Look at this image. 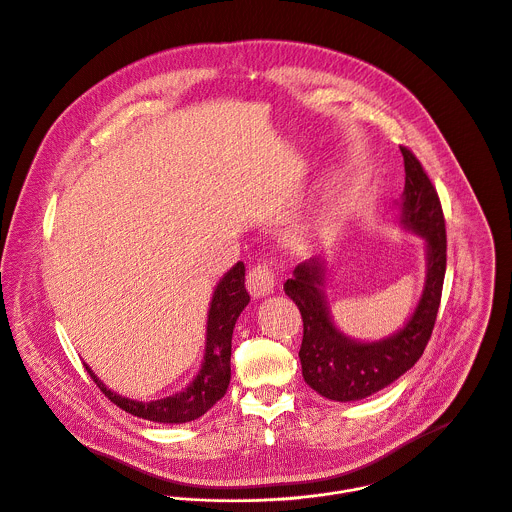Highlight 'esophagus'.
<instances>
[{"label":"esophagus","instance_id":"34e87169","mask_svg":"<svg viewBox=\"0 0 512 512\" xmlns=\"http://www.w3.org/2000/svg\"><path fill=\"white\" fill-rule=\"evenodd\" d=\"M275 289V275L267 263H257L247 275V291L253 299H263Z\"/></svg>","mask_w":512,"mask_h":512}]
</instances>
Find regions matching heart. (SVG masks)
<instances>
[{
	"instance_id": "b5f03b06",
	"label": "heart",
	"mask_w": 512,
	"mask_h": 512,
	"mask_svg": "<svg viewBox=\"0 0 512 512\" xmlns=\"http://www.w3.org/2000/svg\"><path fill=\"white\" fill-rule=\"evenodd\" d=\"M326 229H328V219H326V215H320L318 219H314L312 223H308L307 227H303V229L293 237V245L301 249V247H307L310 243L322 241L324 235H326Z\"/></svg>"
}]
</instances>
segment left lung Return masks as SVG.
<instances>
[{
	"label": "left lung",
	"mask_w": 512,
	"mask_h": 512,
	"mask_svg": "<svg viewBox=\"0 0 512 512\" xmlns=\"http://www.w3.org/2000/svg\"><path fill=\"white\" fill-rule=\"evenodd\" d=\"M406 166V188L398 202V225L423 239V291L404 326L380 340H356L332 320L326 297L328 261L312 257L297 265L285 293L301 310V366L308 386L332 402L364 400L404 376L421 358L431 336L447 263L445 219L437 192L419 160L400 146Z\"/></svg>",
	"instance_id": "obj_1"
}]
</instances>
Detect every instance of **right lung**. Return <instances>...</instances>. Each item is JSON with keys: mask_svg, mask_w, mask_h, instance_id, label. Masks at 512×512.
Masks as SVG:
<instances>
[{"mask_svg": "<svg viewBox=\"0 0 512 512\" xmlns=\"http://www.w3.org/2000/svg\"><path fill=\"white\" fill-rule=\"evenodd\" d=\"M247 305L249 293L245 291V265L239 261L213 289L205 322L204 360L196 378L178 394L152 402H138L108 390L89 366L87 372L104 396L126 413L156 423L194 421L213 408L227 392L231 380V336L239 314Z\"/></svg>", "mask_w": 512, "mask_h": 512, "instance_id": "right-lung-1", "label": "right lung"}]
</instances>
